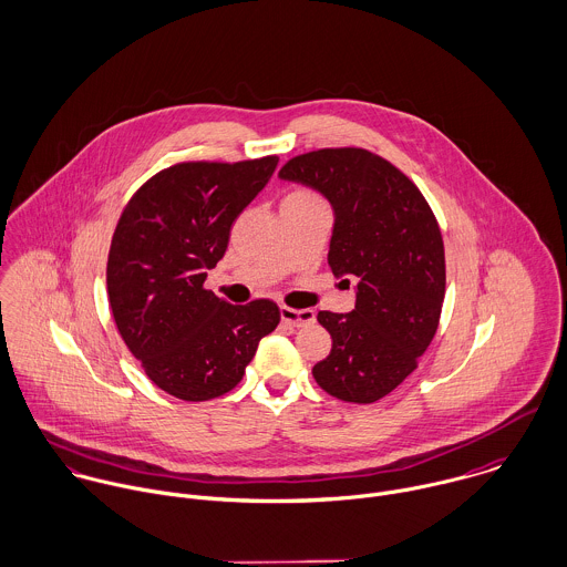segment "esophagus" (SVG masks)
Returning <instances> with one entry per match:
<instances>
[{"label":"esophagus","mask_w":567,"mask_h":567,"mask_svg":"<svg viewBox=\"0 0 567 567\" xmlns=\"http://www.w3.org/2000/svg\"><path fill=\"white\" fill-rule=\"evenodd\" d=\"M279 315H281V321H284V323L295 326V328H301V326H308V323L315 321V312H312V310H295V308L281 306Z\"/></svg>","instance_id":"1"}]
</instances>
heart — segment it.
Masks as SVG:
<instances>
[{
    "instance_id": "b5f03b06",
    "label": "heart",
    "mask_w": 567,
    "mask_h": 567,
    "mask_svg": "<svg viewBox=\"0 0 567 567\" xmlns=\"http://www.w3.org/2000/svg\"><path fill=\"white\" fill-rule=\"evenodd\" d=\"M315 199H319V197L312 190L295 189L286 195L284 202H315Z\"/></svg>"
}]
</instances>
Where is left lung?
Segmentation results:
<instances>
[{
	"mask_svg": "<svg viewBox=\"0 0 567 567\" xmlns=\"http://www.w3.org/2000/svg\"><path fill=\"white\" fill-rule=\"evenodd\" d=\"M279 178L328 197L334 208L328 264L337 277L357 281L352 312L317 317L332 350L312 377L339 400L377 402L417 368L435 337L446 288L437 219L420 189L368 150L301 154Z\"/></svg>",
	"mask_w": 567,
	"mask_h": 567,
	"instance_id": "8db88e82",
	"label": "left lung"
}]
</instances>
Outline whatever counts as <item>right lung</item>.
Masks as SVG:
<instances>
[{
    "label": "right lung",
    "mask_w": 567,
    "mask_h": 567,
    "mask_svg": "<svg viewBox=\"0 0 567 567\" xmlns=\"http://www.w3.org/2000/svg\"><path fill=\"white\" fill-rule=\"evenodd\" d=\"M279 158L181 163L132 195L107 257L116 328L163 391L202 402L230 391L259 341L279 326L270 299L233 306L204 288L233 221L266 187Z\"/></svg>",
    "instance_id": "1"
}]
</instances>
